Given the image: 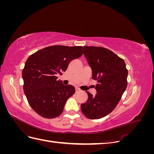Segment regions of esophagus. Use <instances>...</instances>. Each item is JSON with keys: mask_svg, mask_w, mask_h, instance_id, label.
Here are the masks:
<instances>
[{"mask_svg": "<svg viewBox=\"0 0 154 154\" xmlns=\"http://www.w3.org/2000/svg\"><path fill=\"white\" fill-rule=\"evenodd\" d=\"M81 91H80V89L79 88H76V93H78V92H80Z\"/></svg>", "mask_w": 154, "mask_h": 154, "instance_id": "34e87169", "label": "esophagus"}]
</instances>
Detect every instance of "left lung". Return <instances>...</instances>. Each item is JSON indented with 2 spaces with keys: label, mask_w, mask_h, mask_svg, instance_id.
Listing matches in <instances>:
<instances>
[{
  "label": "left lung",
  "mask_w": 154,
  "mask_h": 154,
  "mask_svg": "<svg viewBox=\"0 0 154 154\" xmlns=\"http://www.w3.org/2000/svg\"><path fill=\"white\" fill-rule=\"evenodd\" d=\"M83 54L92 69L93 80H97V94L89 92L88 100L81 105L83 114L91 119L105 117L117 106L127 86L128 70L125 61L109 49L84 46Z\"/></svg>",
  "instance_id": "1"
}]
</instances>
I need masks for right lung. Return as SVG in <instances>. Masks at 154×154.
Here are the masks:
<instances>
[{
  "mask_svg": "<svg viewBox=\"0 0 154 154\" xmlns=\"http://www.w3.org/2000/svg\"><path fill=\"white\" fill-rule=\"evenodd\" d=\"M82 54V46L53 45L36 51L26 60L23 88L31 108L42 117L54 118L62 113L75 88L63 85L56 75L62 74L70 62Z\"/></svg>",
  "mask_w": 154,
  "mask_h": 154,
  "instance_id": "add662e5",
  "label": "right lung"
}]
</instances>
